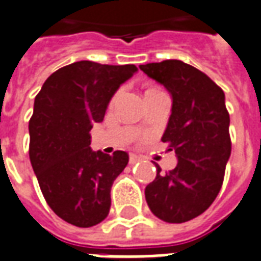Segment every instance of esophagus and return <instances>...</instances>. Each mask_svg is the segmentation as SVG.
Here are the masks:
<instances>
[{"label": "esophagus", "instance_id": "obj_1", "mask_svg": "<svg viewBox=\"0 0 261 261\" xmlns=\"http://www.w3.org/2000/svg\"><path fill=\"white\" fill-rule=\"evenodd\" d=\"M141 161V156H138L136 153H131L130 155V164H137V162H140Z\"/></svg>", "mask_w": 261, "mask_h": 261}]
</instances>
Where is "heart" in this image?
I'll return each instance as SVG.
<instances>
[{"instance_id":"1","label":"heart","mask_w":261,"mask_h":261,"mask_svg":"<svg viewBox=\"0 0 261 261\" xmlns=\"http://www.w3.org/2000/svg\"><path fill=\"white\" fill-rule=\"evenodd\" d=\"M113 102H114V99H113ZM113 102H112V103H113Z\"/></svg>"}]
</instances>
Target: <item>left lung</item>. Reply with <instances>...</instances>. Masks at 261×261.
I'll return each mask as SVG.
<instances>
[{
  "instance_id": "8db88e82",
  "label": "left lung",
  "mask_w": 261,
  "mask_h": 261,
  "mask_svg": "<svg viewBox=\"0 0 261 261\" xmlns=\"http://www.w3.org/2000/svg\"><path fill=\"white\" fill-rule=\"evenodd\" d=\"M164 85L172 110L162 141L175 149L177 165L145 187V200L155 217L170 224L196 218L218 196L230 156L229 113L225 93L200 69L180 60L140 65ZM172 151V149H169Z\"/></svg>"
}]
</instances>
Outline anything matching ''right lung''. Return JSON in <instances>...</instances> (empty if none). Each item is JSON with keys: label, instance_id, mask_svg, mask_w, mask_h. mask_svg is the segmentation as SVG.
Returning <instances> with one entry per match:
<instances>
[{"label": "right lung", "instance_id": "obj_1", "mask_svg": "<svg viewBox=\"0 0 261 261\" xmlns=\"http://www.w3.org/2000/svg\"><path fill=\"white\" fill-rule=\"evenodd\" d=\"M137 71L134 64L76 61L50 75L35 97L32 168L50 208L68 224L89 228L108 217L110 189L128 164V153L92 151L91 130Z\"/></svg>", "mask_w": 261, "mask_h": 261}]
</instances>
